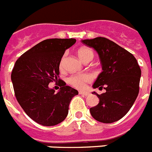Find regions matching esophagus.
<instances>
[{
  "label": "esophagus",
  "mask_w": 152,
  "mask_h": 152,
  "mask_svg": "<svg viewBox=\"0 0 152 152\" xmlns=\"http://www.w3.org/2000/svg\"><path fill=\"white\" fill-rule=\"evenodd\" d=\"M79 94H81L83 96H88L90 94V93L88 92V91H79Z\"/></svg>",
  "instance_id": "1"
}]
</instances>
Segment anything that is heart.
<instances>
[{
	"label": "heart",
	"instance_id": "obj_1",
	"mask_svg": "<svg viewBox=\"0 0 152 152\" xmlns=\"http://www.w3.org/2000/svg\"><path fill=\"white\" fill-rule=\"evenodd\" d=\"M77 56L80 59L84 62L91 61L94 58V52L90 48L83 47L77 51ZM66 54H64L60 60V68H63L65 61ZM92 80V76L89 74H79V75H74L70 76L68 78V82L70 84L77 89H84L86 87V84L90 83Z\"/></svg>",
	"mask_w": 152,
	"mask_h": 152
}]
</instances>
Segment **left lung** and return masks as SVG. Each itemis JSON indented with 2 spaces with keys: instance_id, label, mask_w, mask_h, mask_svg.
I'll list each match as a JSON object with an SVG mask.
<instances>
[{
  "instance_id": "1",
  "label": "left lung",
  "mask_w": 152,
  "mask_h": 152,
  "mask_svg": "<svg viewBox=\"0 0 152 152\" xmlns=\"http://www.w3.org/2000/svg\"><path fill=\"white\" fill-rule=\"evenodd\" d=\"M82 42L96 50L102 65L103 72L93 88L106 90L100 95L93 92L100 101L90 109L91 116L100 123L118 121L129 111L139 94L142 72L138 61L129 52L104 37Z\"/></svg>"
}]
</instances>
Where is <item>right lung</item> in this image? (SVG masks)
<instances>
[{
    "label": "right lung",
    "mask_w": 152,
    "mask_h": 152,
    "mask_svg": "<svg viewBox=\"0 0 152 152\" xmlns=\"http://www.w3.org/2000/svg\"><path fill=\"white\" fill-rule=\"evenodd\" d=\"M75 42V39L43 40L23 53L14 64L11 80L16 98L28 116L42 126H56L64 121L70 102L78 94L63 80L56 94L49 88V83L58 77L64 52Z\"/></svg>",
    "instance_id": "add662e5"
}]
</instances>
